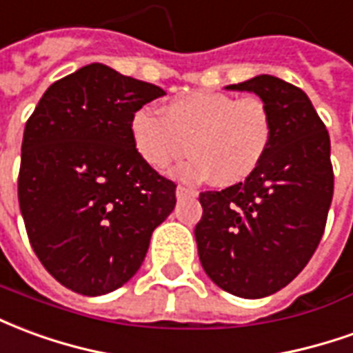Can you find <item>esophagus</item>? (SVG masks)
Here are the masks:
<instances>
[{
    "label": "esophagus",
    "instance_id": "obj_1",
    "mask_svg": "<svg viewBox=\"0 0 353 353\" xmlns=\"http://www.w3.org/2000/svg\"><path fill=\"white\" fill-rule=\"evenodd\" d=\"M197 192L194 188H188V186H179L176 188V197H186V196H196Z\"/></svg>",
    "mask_w": 353,
    "mask_h": 353
}]
</instances>
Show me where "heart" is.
Listing matches in <instances>:
<instances>
[{
	"mask_svg": "<svg viewBox=\"0 0 353 353\" xmlns=\"http://www.w3.org/2000/svg\"><path fill=\"white\" fill-rule=\"evenodd\" d=\"M274 121L261 97L236 99L228 92L196 91L165 104L161 116L150 108L131 119V139L146 163L163 171L176 159L184 179L234 186L259 169L272 142Z\"/></svg>",
	"mask_w": 353,
	"mask_h": 353,
	"instance_id": "1",
	"label": "heart"
}]
</instances>
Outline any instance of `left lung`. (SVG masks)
Returning <instances> with one entry per match:
<instances>
[{
	"label": "left lung",
	"mask_w": 353,
	"mask_h": 353,
	"mask_svg": "<svg viewBox=\"0 0 353 353\" xmlns=\"http://www.w3.org/2000/svg\"><path fill=\"white\" fill-rule=\"evenodd\" d=\"M268 104L274 132L245 182L201 192L196 224L205 274L230 294L262 299L289 285L325 232L334 188L331 141L306 92L274 76L228 85Z\"/></svg>",
	"instance_id": "obj_1"
}]
</instances>
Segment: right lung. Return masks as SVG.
Masks as SVG:
<instances>
[{"instance_id": "obj_1", "label": "right lung", "mask_w": 353, "mask_h": 353, "mask_svg": "<svg viewBox=\"0 0 353 353\" xmlns=\"http://www.w3.org/2000/svg\"><path fill=\"white\" fill-rule=\"evenodd\" d=\"M163 94L94 62L54 81L26 121L19 205L32 249L66 289L99 296L127 283L174 209L176 184L131 139L132 116Z\"/></svg>"}]
</instances>
